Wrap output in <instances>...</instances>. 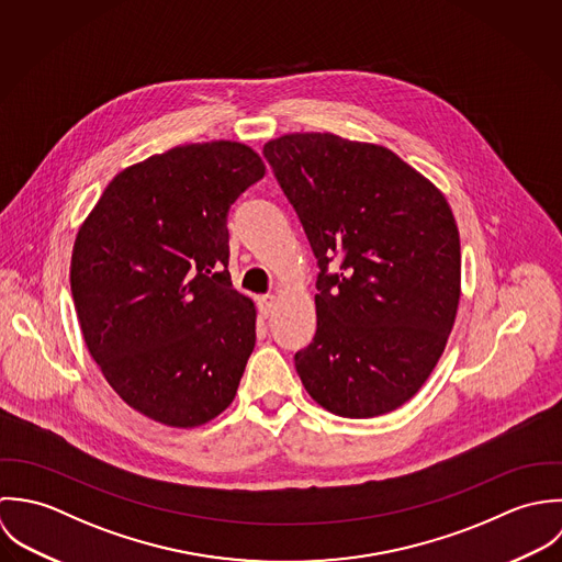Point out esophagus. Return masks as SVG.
<instances>
[{
    "label": "esophagus",
    "mask_w": 562,
    "mask_h": 562,
    "mask_svg": "<svg viewBox=\"0 0 562 562\" xmlns=\"http://www.w3.org/2000/svg\"><path fill=\"white\" fill-rule=\"evenodd\" d=\"M273 304H276V295H260L258 297V311L262 317H269L271 311H273Z\"/></svg>",
    "instance_id": "esophagus-1"
}]
</instances>
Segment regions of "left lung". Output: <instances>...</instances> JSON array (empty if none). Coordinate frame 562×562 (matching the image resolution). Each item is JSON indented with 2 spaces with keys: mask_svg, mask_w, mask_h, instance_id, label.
I'll return each mask as SVG.
<instances>
[{
  "mask_svg": "<svg viewBox=\"0 0 562 562\" xmlns=\"http://www.w3.org/2000/svg\"><path fill=\"white\" fill-rule=\"evenodd\" d=\"M262 154L322 267L317 335L295 353L304 389L347 419L397 411L435 371L458 313L446 195L389 147L333 132L282 134ZM335 255L341 273L328 277Z\"/></svg>",
  "mask_w": 562,
  "mask_h": 562,
  "instance_id": "obj_1",
  "label": "left lung"
}]
</instances>
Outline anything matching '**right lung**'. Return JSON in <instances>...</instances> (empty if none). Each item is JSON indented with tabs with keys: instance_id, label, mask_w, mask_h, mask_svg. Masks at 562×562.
<instances>
[{
	"instance_id": "add662e5",
	"label": "right lung",
	"mask_w": 562,
	"mask_h": 562,
	"mask_svg": "<svg viewBox=\"0 0 562 562\" xmlns=\"http://www.w3.org/2000/svg\"><path fill=\"white\" fill-rule=\"evenodd\" d=\"M265 169L245 143L178 145L119 171L78 229L69 278L89 353L156 424L204 426L236 395L256 306L232 289L225 217Z\"/></svg>"
}]
</instances>
